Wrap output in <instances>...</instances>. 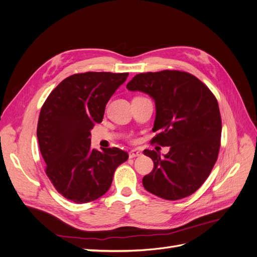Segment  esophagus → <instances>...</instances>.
Listing matches in <instances>:
<instances>
[{"label": "esophagus", "instance_id": "obj_1", "mask_svg": "<svg viewBox=\"0 0 257 257\" xmlns=\"http://www.w3.org/2000/svg\"><path fill=\"white\" fill-rule=\"evenodd\" d=\"M141 155H142V152L138 151V150H132L128 153L130 159H133V158H136V157H141Z\"/></svg>", "mask_w": 257, "mask_h": 257}]
</instances>
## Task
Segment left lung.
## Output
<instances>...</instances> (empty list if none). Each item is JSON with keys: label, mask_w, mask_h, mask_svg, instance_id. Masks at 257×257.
<instances>
[{"label": "left lung", "mask_w": 257, "mask_h": 257, "mask_svg": "<svg viewBox=\"0 0 257 257\" xmlns=\"http://www.w3.org/2000/svg\"><path fill=\"white\" fill-rule=\"evenodd\" d=\"M126 88L155 100L152 131L158 134L151 144L170 149L164 158L144 151L154 163L143 178L144 188L167 200L192 195L207 180L220 151L222 120L214 94L194 75L168 69L138 74Z\"/></svg>", "instance_id": "8db88e82"}]
</instances>
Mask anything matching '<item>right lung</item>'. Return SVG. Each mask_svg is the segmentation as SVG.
Wrapping results in <instances>:
<instances>
[{
    "label": "right lung",
    "instance_id": "add662e5",
    "mask_svg": "<svg viewBox=\"0 0 257 257\" xmlns=\"http://www.w3.org/2000/svg\"><path fill=\"white\" fill-rule=\"evenodd\" d=\"M128 73L74 74L54 88L40 112L37 139L45 173L62 196L77 204L90 203L109 190L116 167L127 152L91 149V130L103 120L111 95Z\"/></svg>",
    "mask_w": 257,
    "mask_h": 257
}]
</instances>
